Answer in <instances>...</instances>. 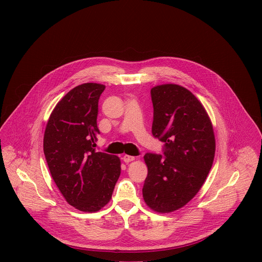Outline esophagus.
I'll return each instance as SVG.
<instances>
[{"label":"esophagus","instance_id":"obj_1","mask_svg":"<svg viewBox=\"0 0 262 262\" xmlns=\"http://www.w3.org/2000/svg\"><path fill=\"white\" fill-rule=\"evenodd\" d=\"M122 160L124 161V163H130V162L135 161V157H132V156H127V155H125V156H123Z\"/></svg>","mask_w":262,"mask_h":262}]
</instances>
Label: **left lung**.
Returning <instances> with one entry per match:
<instances>
[{
	"label": "left lung",
	"instance_id": "1",
	"mask_svg": "<svg viewBox=\"0 0 262 262\" xmlns=\"http://www.w3.org/2000/svg\"><path fill=\"white\" fill-rule=\"evenodd\" d=\"M152 135L165 142V159L146 154L148 175L143 186L146 205L169 213L188 204L211 169L215 138L201 101L186 88L163 84L151 89Z\"/></svg>",
	"mask_w": 262,
	"mask_h": 262
}]
</instances>
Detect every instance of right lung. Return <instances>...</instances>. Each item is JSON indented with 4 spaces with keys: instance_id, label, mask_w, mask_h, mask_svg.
I'll return each mask as SVG.
<instances>
[{
    "instance_id": "add662e5",
    "label": "right lung",
    "mask_w": 262,
    "mask_h": 262,
    "mask_svg": "<svg viewBox=\"0 0 262 262\" xmlns=\"http://www.w3.org/2000/svg\"><path fill=\"white\" fill-rule=\"evenodd\" d=\"M104 89L97 83L71 89L52 111L43 137V152L57 188L69 205L85 212H96L110 202L121 173L118 157L93 148L100 134L96 119Z\"/></svg>"
}]
</instances>
